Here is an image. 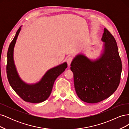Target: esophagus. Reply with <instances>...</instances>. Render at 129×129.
<instances>
[{"label": "esophagus", "mask_w": 129, "mask_h": 129, "mask_svg": "<svg viewBox=\"0 0 129 129\" xmlns=\"http://www.w3.org/2000/svg\"><path fill=\"white\" fill-rule=\"evenodd\" d=\"M72 60H73V58L72 57H68L67 58V59H66V61H67V64H68V66H69L70 64H71Z\"/></svg>", "instance_id": "obj_1"}]
</instances>
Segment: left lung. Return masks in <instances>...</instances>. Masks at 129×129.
<instances>
[{"label": "left lung", "mask_w": 129, "mask_h": 129, "mask_svg": "<svg viewBox=\"0 0 129 129\" xmlns=\"http://www.w3.org/2000/svg\"><path fill=\"white\" fill-rule=\"evenodd\" d=\"M104 52L99 60L91 61L83 55L74 58L71 69L78 97L83 102L96 103L110 96L120 83L122 64L114 36L104 29Z\"/></svg>", "instance_id": "left-lung-1"}]
</instances>
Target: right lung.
Returning a JSON list of instances; mask_svg holds the SVG:
<instances>
[{
    "instance_id": "add662e5",
    "label": "right lung",
    "mask_w": 129,
    "mask_h": 129,
    "mask_svg": "<svg viewBox=\"0 0 129 129\" xmlns=\"http://www.w3.org/2000/svg\"><path fill=\"white\" fill-rule=\"evenodd\" d=\"M21 28H19L11 42L7 51L6 73L11 87L21 98L26 102L37 103L44 102L51 93L54 82L56 78L67 67L64 62L47 72L41 80L35 84L29 85L24 83L19 77L13 61V49Z\"/></svg>"
}]
</instances>
